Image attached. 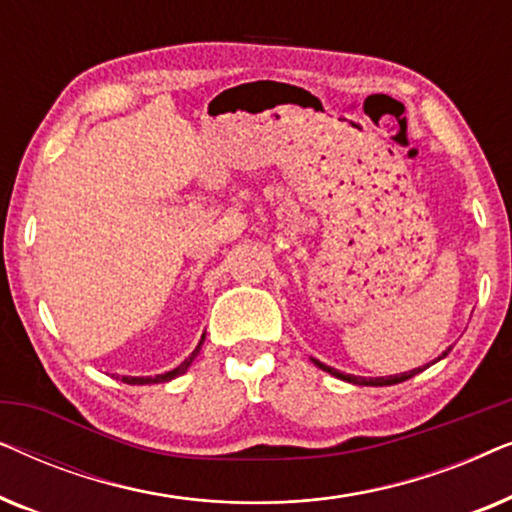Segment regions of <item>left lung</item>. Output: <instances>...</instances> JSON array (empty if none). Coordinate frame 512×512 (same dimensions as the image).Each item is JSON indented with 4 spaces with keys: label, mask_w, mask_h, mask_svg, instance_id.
Instances as JSON below:
<instances>
[{
    "label": "left lung",
    "mask_w": 512,
    "mask_h": 512,
    "mask_svg": "<svg viewBox=\"0 0 512 512\" xmlns=\"http://www.w3.org/2000/svg\"><path fill=\"white\" fill-rule=\"evenodd\" d=\"M312 361H314V366H319L321 370H326V373H331L333 377H338V380H345V382H352V384H361V387H387V384H398V382L410 380V377H415L417 373H422V370H424V368H415V370H410V373L389 375V377H359V375L340 373V370H335L331 366H324V363L317 361V359H312Z\"/></svg>",
    "instance_id": "left-lung-1"
}]
</instances>
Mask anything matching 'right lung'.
I'll return each mask as SVG.
<instances>
[{"instance_id":"right-lung-1","label":"right lung","mask_w":512,"mask_h":512,"mask_svg":"<svg viewBox=\"0 0 512 512\" xmlns=\"http://www.w3.org/2000/svg\"><path fill=\"white\" fill-rule=\"evenodd\" d=\"M202 340H205V335H202ZM202 340H200V345H202ZM200 345L193 349V354L188 356L184 363H179V366L174 368V370H170V373H163V375H156V377H128V375H123V382L125 384H160V382H170V380H174V377H179V375L186 373L188 366H191L195 356L200 354Z\"/></svg>"}]
</instances>
